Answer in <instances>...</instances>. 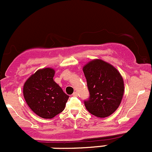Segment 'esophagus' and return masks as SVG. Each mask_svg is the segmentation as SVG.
Instances as JSON below:
<instances>
[{"label": "esophagus", "instance_id": "esophagus-1", "mask_svg": "<svg viewBox=\"0 0 152 152\" xmlns=\"http://www.w3.org/2000/svg\"><path fill=\"white\" fill-rule=\"evenodd\" d=\"M73 97H77V96H78V92H74V93H73Z\"/></svg>", "mask_w": 152, "mask_h": 152}]
</instances>
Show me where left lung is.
I'll return each mask as SVG.
<instances>
[{
  "instance_id": "1",
  "label": "left lung",
  "mask_w": 152,
  "mask_h": 152,
  "mask_svg": "<svg viewBox=\"0 0 152 152\" xmlns=\"http://www.w3.org/2000/svg\"><path fill=\"white\" fill-rule=\"evenodd\" d=\"M90 97L85 100L91 114L106 118L121 103L124 91V80L118 69L100 59L92 60L83 67Z\"/></svg>"
}]
</instances>
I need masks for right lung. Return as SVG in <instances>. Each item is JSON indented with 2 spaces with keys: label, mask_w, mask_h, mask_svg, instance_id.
<instances>
[{
  "label": "right lung",
  "mask_w": 152,
  "mask_h": 152,
  "mask_svg": "<svg viewBox=\"0 0 152 152\" xmlns=\"http://www.w3.org/2000/svg\"><path fill=\"white\" fill-rule=\"evenodd\" d=\"M52 68L38 69L25 82L23 94L31 110L42 118H52L65 108L69 96L54 81Z\"/></svg>",
  "instance_id": "obj_1"
}]
</instances>
